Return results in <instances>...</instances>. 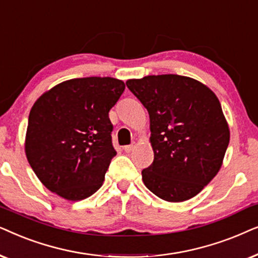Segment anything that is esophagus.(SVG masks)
<instances>
[{
    "instance_id": "1",
    "label": "esophagus",
    "mask_w": 258,
    "mask_h": 258,
    "mask_svg": "<svg viewBox=\"0 0 258 258\" xmlns=\"http://www.w3.org/2000/svg\"><path fill=\"white\" fill-rule=\"evenodd\" d=\"M136 147H137V144L136 143H132L131 145H127V146L123 147V150H125L126 153H131L132 151H135Z\"/></svg>"
}]
</instances>
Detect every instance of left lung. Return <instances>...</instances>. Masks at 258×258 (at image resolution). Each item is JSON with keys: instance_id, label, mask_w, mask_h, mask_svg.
Listing matches in <instances>:
<instances>
[{"instance_id": "left-lung-1", "label": "left lung", "mask_w": 258, "mask_h": 258, "mask_svg": "<svg viewBox=\"0 0 258 258\" xmlns=\"http://www.w3.org/2000/svg\"><path fill=\"white\" fill-rule=\"evenodd\" d=\"M150 115L154 159L142 171L145 186L179 203L197 196L221 170L230 130L221 102L208 86L177 74L126 81Z\"/></svg>"}]
</instances>
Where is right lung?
Here are the masks:
<instances>
[{
    "instance_id": "obj_1",
    "label": "right lung",
    "mask_w": 258,
    "mask_h": 258,
    "mask_svg": "<svg viewBox=\"0 0 258 258\" xmlns=\"http://www.w3.org/2000/svg\"><path fill=\"white\" fill-rule=\"evenodd\" d=\"M123 89V81L114 78L71 79L34 102L25 152L48 190L77 202L100 188L116 154L108 112Z\"/></svg>"
}]
</instances>
